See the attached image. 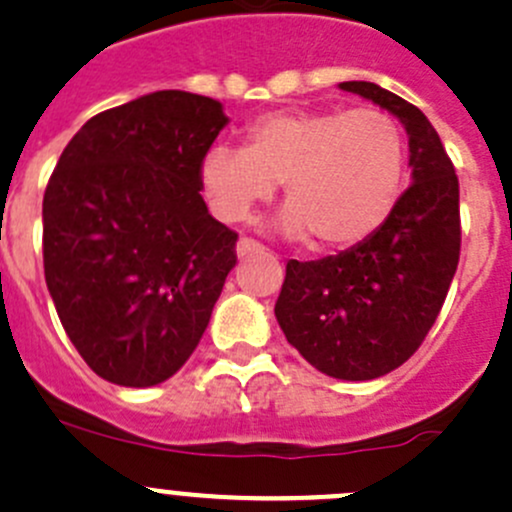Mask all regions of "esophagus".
<instances>
[{"instance_id": "34e87169", "label": "esophagus", "mask_w": 512, "mask_h": 512, "mask_svg": "<svg viewBox=\"0 0 512 512\" xmlns=\"http://www.w3.org/2000/svg\"><path fill=\"white\" fill-rule=\"evenodd\" d=\"M258 251H263V246L258 244V241L249 239V236H244V239H239V244H236V254L239 258H246L251 254H258Z\"/></svg>"}]
</instances>
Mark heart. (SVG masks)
Masks as SVG:
<instances>
[{
    "mask_svg": "<svg viewBox=\"0 0 512 512\" xmlns=\"http://www.w3.org/2000/svg\"><path fill=\"white\" fill-rule=\"evenodd\" d=\"M403 166V131L386 111L288 109L256 119L244 149L206 151L201 189L214 214L236 224L283 184L281 229L338 251L366 241L391 216Z\"/></svg>",
    "mask_w": 512,
    "mask_h": 512,
    "instance_id": "1",
    "label": "heart"
}]
</instances>
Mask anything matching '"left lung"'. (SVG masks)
<instances>
[{"instance_id": "1", "label": "left lung", "mask_w": 512, "mask_h": 512, "mask_svg": "<svg viewBox=\"0 0 512 512\" xmlns=\"http://www.w3.org/2000/svg\"><path fill=\"white\" fill-rule=\"evenodd\" d=\"M398 116L413 184L358 246L286 263L276 318L286 341L321 373L373 381L403 366L438 318L460 258V191L453 161L418 106L373 82H343Z\"/></svg>"}]
</instances>
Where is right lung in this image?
<instances>
[{"label": "right lung", "instance_id": "right-lung-1", "mask_svg": "<svg viewBox=\"0 0 512 512\" xmlns=\"http://www.w3.org/2000/svg\"><path fill=\"white\" fill-rule=\"evenodd\" d=\"M221 101L166 89L91 116L44 191V278L86 366L116 386L174 376L209 326L239 234L201 199Z\"/></svg>", "mask_w": 512, "mask_h": 512}]
</instances>
